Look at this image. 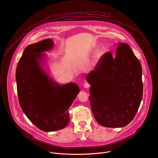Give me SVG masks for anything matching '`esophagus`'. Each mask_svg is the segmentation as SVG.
Returning <instances> with one entry per match:
<instances>
[{
  "instance_id": "34e87169",
  "label": "esophagus",
  "mask_w": 158,
  "mask_h": 158,
  "mask_svg": "<svg viewBox=\"0 0 158 158\" xmlns=\"http://www.w3.org/2000/svg\"><path fill=\"white\" fill-rule=\"evenodd\" d=\"M84 88H85V89H88L89 87H90V84L89 83H87V82H85L84 83Z\"/></svg>"
}]
</instances>
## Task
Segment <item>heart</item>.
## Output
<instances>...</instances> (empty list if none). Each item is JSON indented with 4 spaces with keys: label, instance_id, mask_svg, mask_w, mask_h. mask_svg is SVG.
<instances>
[{
    "label": "heart",
    "instance_id": "obj_1",
    "mask_svg": "<svg viewBox=\"0 0 158 158\" xmlns=\"http://www.w3.org/2000/svg\"><path fill=\"white\" fill-rule=\"evenodd\" d=\"M101 56V52H98V53H97V54H96L97 58H99Z\"/></svg>",
    "mask_w": 158,
    "mask_h": 158
}]
</instances>
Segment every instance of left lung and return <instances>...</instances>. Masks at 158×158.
Instances as JSON below:
<instances>
[{
  "mask_svg": "<svg viewBox=\"0 0 158 158\" xmlns=\"http://www.w3.org/2000/svg\"><path fill=\"white\" fill-rule=\"evenodd\" d=\"M114 56L104 54L95 69L87 75L90 85L92 111L103 127L120 128L128 125L140 106L142 69L139 60L127 44L119 42Z\"/></svg>",
  "mask_w": 158,
  "mask_h": 158,
  "instance_id": "left-lung-1",
  "label": "left lung"
}]
</instances>
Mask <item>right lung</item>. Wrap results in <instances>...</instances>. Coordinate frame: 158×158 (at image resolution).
I'll list each match as a JSON object with an SVG mask.
<instances>
[{"mask_svg":"<svg viewBox=\"0 0 158 158\" xmlns=\"http://www.w3.org/2000/svg\"><path fill=\"white\" fill-rule=\"evenodd\" d=\"M54 47L47 39L27 46L16 71L20 106L31 122L44 131L65 128L69 121L68 109L80 92L73 82L60 85L45 69L46 54Z\"/></svg>","mask_w":158,"mask_h":158,"instance_id":"add662e5","label":"right lung"}]
</instances>
